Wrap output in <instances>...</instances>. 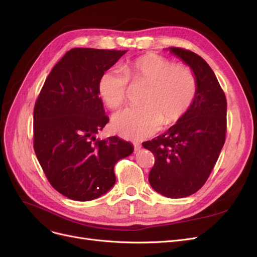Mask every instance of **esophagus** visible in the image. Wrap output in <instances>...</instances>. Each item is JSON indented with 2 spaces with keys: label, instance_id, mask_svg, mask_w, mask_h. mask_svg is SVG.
I'll list each match as a JSON object with an SVG mask.
<instances>
[{
  "label": "esophagus",
  "instance_id": "obj_1",
  "mask_svg": "<svg viewBox=\"0 0 257 257\" xmlns=\"http://www.w3.org/2000/svg\"><path fill=\"white\" fill-rule=\"evenodd\" d=\"M141 149H142V145L138 144V143H134V150L138 151V150H141Z\"/></svg>",
  "mask_w": 257,
  "mask_h": 257
}]
</instances>
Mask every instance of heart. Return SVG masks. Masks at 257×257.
Returning a JSON list of instances; mask_svg holds the SVG:
<instances>
[{"mask_svg":"<svg viewBox=\"0 0 257 257\" xmlns=\"http://www.w3.org/2000/svg\"><path fill=\"white\" fill-rule=\"evenodd\" d=\"M111 67L98 80V92L110 109H118L127 99L128 80L148 84L143 106L130 107L112 118V127L128 139H145L180 120L192 106L197 82L191 68L155 53H146L124 67Z\"/></svg>","mask_w":257,"mask_h":257,"instance_id":"b5f03b06","label":"heart"}]
</instances>
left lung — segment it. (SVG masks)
I'll return each instance as SVG.
<instances>
[{
	"label": "left lung",
	"instance_id": "8db88e82",
	"mask_svg": "<svg viewBox=\"0 0 257 257\" xmlns=\"http://www.w3.org/2000/svg\"><path fill=\"white\" fill-rule=\"evenodd\" d=\"M169 51L188 64L197 82L190 109L164 134L143 144L154 155L149 182L170 198L192 195L211 174L226 136L227 103L224 91L207 62L191 50Z\"/></svg>",
	"mask_w": 257,
	"mask_h": 257
}]
</instances>
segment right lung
I'll return each instance as SVG.
<instances>
[{"label": "right lung", "mask_w": 257, "mask_h": 257, "mask_svg": "<svg viewBox=\"0 0 257 257\" xmlns=\"http://www.w3.org/2000/svg\"><path fill=\"white\" fill-rule=\"evenodd\" d=\"M126 50L73 48L51 69L34 106V151L62 195L85 201L114 182L113 168L134 148L119 137L96 139L109 121L98 96L100 76Z\"/></svg>", "instance_id": "right-lung-1"}]
</instances>
